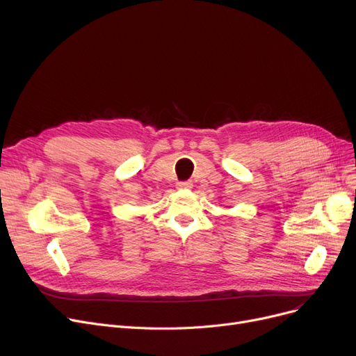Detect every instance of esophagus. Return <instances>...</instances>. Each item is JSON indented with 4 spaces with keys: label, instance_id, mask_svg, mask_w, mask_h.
I'll use <instances>...</instances> for the list:
<instances>
[{
    "label": "esophagus",
    "instance_id": "1",
    "mask_svg": "<svg viewBox=\"0 0 356 356\" xmlns=\"http://www.w3.org/2000/svg\"><path fill=\"white\" fill-rule=\"evenodd\" d=\"M192 188H193V183L189 180L177 183V189H192Z\"/></svg>",
    "mask_w": 356,
    "mask_h": 356
}]
</instances>
